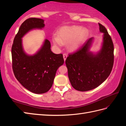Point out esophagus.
I'll return each instance as SVG.
<instances>
[{
    "label": "esophagus",
    "mask_w": 126,
    "mask_h": 126,
    "mask_svg": "<svg viewBox=\"0 0 126 126\" xmlns=\"http://www.w3.org/2000/svg\"><path fill=\"white\" fill-rule=\"evenodd\" d=\"M67 55L66 54V53H63V58H64V62L65 61L66 57H67Z\"/></svg>",
    "instance_id": "1"
}]
</instances>
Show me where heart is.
Instances as JSON below:
<instances>
[{
  "instance_id": "obj_1",
  "label": "heart",
  "mask_w": 126,
  "mask_h": 126,
  "mask_svg": "<svg viewBox=\"0 0 126 126\" xmlns=\"http://www.w3.org/2000/svg\"><path fill=\"white\" fill-rule=\"evenodd\" d=\"M88 34V31L87 29H82L80 26L63 27L58 31L57 37H52V41L54 44L57 46L69 43L70 49L75 50L81 46Z\"/></svg>"
}]
</instances>
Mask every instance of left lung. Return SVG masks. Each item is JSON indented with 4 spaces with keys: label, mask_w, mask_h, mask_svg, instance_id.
<instances>
[{
    "label": "left lung",
    "mask_w": 126,
    "mask_h": 126,
    "mask_svg": "<svg viewBox=\"0 0 126 126\" xmlns=\"http://www.w3.org/2000/svg\"><path fill=\"white\" fill-rule=\"evenodd\" d=\"M104 33L102 48L97 55L89 51L93 38H89L76 51L70 53L65 60L68 77L75 89L86 92L97 88L108 78L114 64V44L107 30L100 23Z\"/></svg>",
    "instance_id": "8db88e82"
}]
</instances>
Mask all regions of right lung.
<instances>
[{
	"label": "right lung",
	"instance_id": "add662e5",
	"mask_svg": "<svg viewBox=\"0 0 126 126\" xmlns=\"http://www.w3.org/2000/svg\"><path fill=\"white\" fill-rule=\"evenodd\" d=\"M44 26V20L42 19H27L16 34L11 49L12 70L16 78L26 89L35 94H43L50 90L56 71L64 63L63 55L53 53L47 39L34 55L28 56L24 52L23 36L32 29Z\"/></svg>",
	"mask_w": 126,
	"mask_h": 126
}]
</instances>
